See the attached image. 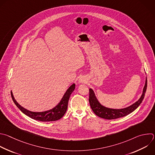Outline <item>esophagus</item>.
<instances>
[{"mask_svg": "<svg viewBox=\"0 0 155 155\" xmlns=\"http://www.w3.org/2000/svg\"><path fill=\"white\" fill-rule=\"evenodd\" d=\"M79 81H80V83H84V82H86V79H85L84 77H81L79 79Z\"/></svg>", "mask_w": 155, "mask_h": 155, "instance_id": "1", "label": "esophagus"}]
</instances>
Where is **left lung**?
I'll use <instances>...</instances> for the list:
<instances>
[{
	"mask_svg": "<svg viewBox=\"0 0 155 155\" xmlns=\"http://www.w3.org/2000/svg\"><path fill=\"white\" fill-rule=\"evenodd\" d=\"M147 80L146 78L145 84V86L143 89V92L140 98L132 105L127 108L119 109V110L108 108L104 106H102L96 98L93 90L92 89H89V101L91 108L93 112L95 113V114H96L97 116L103 119L111 120V119H115L124 117L131 113L140 105V104H141L144 98L145 93L147 90Z\"/></svg>",
	"mask_w": 155,
	"mask_h": 155,
	"instance_id": "left-lung-1",
	"label": "left lung"
}]
</instances>
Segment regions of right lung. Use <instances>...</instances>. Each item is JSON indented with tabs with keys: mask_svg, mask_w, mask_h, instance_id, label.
I'll use <instances>...</instances> for the list:
<instances>
[{
	"mask_svg": "<svg viewBox=\"0 0 155 155\" xmlns=\"http://www.w3.org/2000/svg\"><path fill=\"white\" fill-rule=\"evenodd\" d=\"M75 86V84H73L68 89L60 102L55 108L44 112H32L25 109L18 104V103L16 101L13 97L12 92H11V95L15 105L24 114L36 120L41 122H51L58 120L64 115L68 109L69 97L72 92L74 91Z\"/></svg>",
	"mask_w": 155,
	"mask_h": 155,
	"instance_id": "add662e5",
	"label": "right lung"
}]
</instances>
